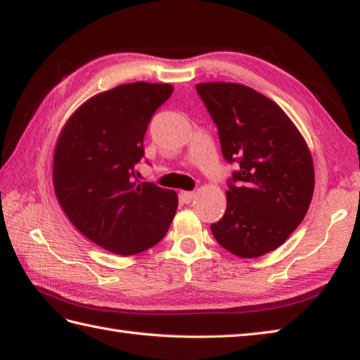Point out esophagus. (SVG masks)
<instances>
[{"instance_id": "1", "label": "esophagus", "mask_w": 360, "mask_h": 360, "mask_svg": "<svg viewBox=\"0 0 360 360\" xmlns=\"http://www.w3.org/2000/svg\"><path fill=\"white\" fill-rule=\"evenodd\" d=\"M193 198H195L193 191H181V200H182V202L188 204V202H191V199H193Z\"/></svg>"}]
</instances>
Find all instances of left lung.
<instances>
[{
  "label": "left lung",
  "mask_w": 360,
  "mask_h": 360,
  "mask_svg": "<svg viewBox=\"0 0 360 360\" xmlns=\"http://www.w3.org/2000/svg\"><path fill=\"white\" fill-rule=\"evenodd\" d=\"M218 127L225 161L238 162L227 210L212 224L219 244L239 257L281 247L304 221L314 190V167L296 125L270 98L235 82L196 86Z\"/></svg>",
  "instance_id": "8db88e82"
}]
</instances>
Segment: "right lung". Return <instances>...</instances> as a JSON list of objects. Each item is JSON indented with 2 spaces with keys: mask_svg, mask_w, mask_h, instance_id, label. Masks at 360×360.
I'll use <instances>...</instances> for the list:
<instances>
[{
  "mask_svg": "<svg viewBox=\"0 0 360 360\" xmlns=\"http://www.w3.org/2000/svg\"><path fill=\"white\" fill-rule=\"evenodd\" d=\"M170 84L130 82L82 104L53 155V187L70 222L107 252L131 256L156 245L178 208L173 190L139 182L144 135Z\"/></svg>",
  "mask_w": 360,
  "mask_h": 360,
  "instance_id": "obj_1",
  "label": "right lung"
}]
</instances>
